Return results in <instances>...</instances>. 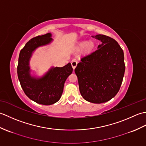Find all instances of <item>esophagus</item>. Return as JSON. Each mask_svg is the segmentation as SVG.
I'll use <instances>...</instances> for the list:
<instances>
[{"mask_svg":"<svg viewBox=\"0 0 146 146\" xmlns=\"http://www.w3.org/2000/svg\"><path fill=\"white\" fill-rule=\"evenodd\" d=\"M77 63H78V62H77L75 60H73L72 61H71V66H72L73 70L76 68V65H77Z\"/></svg>","mask_w":146,"mask_h":146,"instance_id":"34e87169","label":"esophagus"}]
</instances>
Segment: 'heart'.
Wrapping results in <instances>:
<instances>
[{
	"mask_svg": "<svg viewBox=\"0 0 146 146\" xmlns=\"http://www.w3.org/2000/svg\"><path fill=\"white\" fill-rule=\"evenodd\" d=\"M95 47L94 42L93 41H83L78 44V48L84 49V51L86 52H89L92 51V49Z\"/></svg>",
	"mask_w": 146,
	"mask_h": 146,
	"instance_id": "heart-1",
	"label": "heart"
}]
</instances>
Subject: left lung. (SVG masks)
<instances>
[{"mask_svg": "<svg viewBox=\"0 0 146 146\" xmlns=\"http://www.w3.org/2000/svg\"><path fill=\"white\" fill-rule=\"evenodd\" d=\"M101 44L77 64L80 92L85 100L102 104L113 98L119 92L125 72L123 51L115 40L97 35L92 36Z\"/></svg>", "mask_w": 146, "mask_h": 146, "instance_id": "8db88e82", "label": "left lung"}]
</instances>
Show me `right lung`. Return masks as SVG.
Returning a JSON list of instances; mask_svg holds the SVG:
<instances>
[{
    "label": "right lung",
    "instance_id": "1",
    "mask_svg": "<svg viewBox=\"0 0 146 146\" xmlns=\"http://www.w3.org/2000/svg\"><path fill=\"white\" fill-rule=\"evenodd\" d=\"M52 41L51 33L31 39L21 50L18 61L17 75L22 88L31 100L44 105L54 104L60 100L64 82L73 72L69 63L63 67H51L41 77L31 75L30 60L34 52Z\"/></svg>",
    "mask_w": 146,
    "mask_h": 146
}]
</instances>
